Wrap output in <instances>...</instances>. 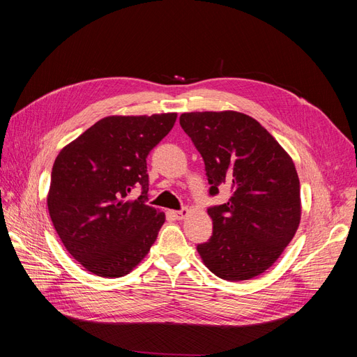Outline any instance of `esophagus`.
Returning a JSON list of instances; mask_svg holds the SVG:
<instances>
[{"label": "esophagus", "mask_w": 357, "mask_h": 357, "mask_svg": "<svg viewBox=\"0 0 357 357\" xmlns=\"http://www.w3.org/2000/svg\"><path fill=\"white\" fill-rule=\"evenodd\" d=\"M172 214H174V218H176V219L181 220V219H185V218H186V215L189 214V208H186V207H183L181 210H178V211H174V213H172Z\"/></svg>", "instance_id": "34e87169"}]
</instances>
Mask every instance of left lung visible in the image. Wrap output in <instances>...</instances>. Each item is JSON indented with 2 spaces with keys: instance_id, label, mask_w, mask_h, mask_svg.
Segmentation results:
<instances>
[{
  "instance_id": "8db88e82",
  "label": "left lung",
  "mask_w": 357,
  "mask_h": 357,
  "mask_svg": "<svg viewBox=\"0 0 357 357\" xmlns=\"http://www.w3.org/2000/svg\"><path fill=\"white\" fill-rule=\"evenodd\" d=\"M180 125L202 156L210 197L220 186L231 189L228 202L208 207L213 235L197 245L204 264L228 282L262 274L299 226L294 160L261 123L243 113H183Z\"/></svg>"
}]
</instances>
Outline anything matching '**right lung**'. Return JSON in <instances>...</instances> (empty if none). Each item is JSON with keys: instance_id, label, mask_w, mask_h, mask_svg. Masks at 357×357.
<instances>
[{"instance_id": "add662e5", "label": "right lung", "mask_w": 357, "mask_h": 357, "mask_svg": "<svg viewBox=\"0 0 357 357\" xmlns=\"http://www.w3.org/2000/svg\"><path fill=\"white\" fill-rule=\"evenodd\" d=\"M176 119V113L104 117L55 159L50 219L68 253L88 271L123 277L156 241L165 214L146 204V159ZM135 187L142 188V195L128 202Z\"/></svg>"}]
</instances>
